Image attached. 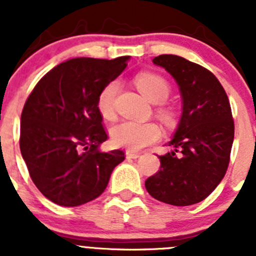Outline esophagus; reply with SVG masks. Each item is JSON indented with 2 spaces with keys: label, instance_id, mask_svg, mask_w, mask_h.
Returning <instances> with one entry per match:
<instances>
[{
  "label": "esophagus",
  "instance_id": "esophagus-1",
  "mask_svg": "<svg viewBox=\"0 0 256 256\" xmlns=\"http://www.w3.org/2000/svg\"><path fill=\"white\" fill-rule=\"evenodd\" d=\"M126 159H137V158H140V154L133 152V151H126Z\"/></svg>",
  "mask_w": 256,
  "mask_h": 256
}]
</instances>
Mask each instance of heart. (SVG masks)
I'll list each match as a JSON object with an SVG mask.
<instances>
[{
	"mask_svg": "<svg viewBox=\"0 0 256 256\" xmlns=\"http://www.w3.org/2000/svg\"><path fill=\"white\" fill-rule=\"evenodd\" d=\"M134 83L138 91L152 104L164 102L170 92L168 82L158 74L141 73L134 78ZM118 83L112 80L101 90L97 97V108L105 119H112L114 116V97ZM160 115L165 120H169L172 118L170 112L165 108L160 112ZM110 136L115 146L137 151L158 141L160 138V130L154 123L122 122L112 126Z\"/></svg>",
	"mask_w": 256,
	"mask_h": 256,
	"instance_id": "b5f03b06",
	"label": "heart"
}]
</instances>
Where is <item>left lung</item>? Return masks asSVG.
Segmentation results:
<instances>
[{"label": "left lung", "instance_id": "left-lung-1", "mask_svg": "<svg viewBox=\"0 0 256 256\" xmlns=\"http://www.w3.org/2000/svg\"><path fill=\"white\" fill-rule=\"evenodd\" d=\"M152 62L177 82L182 115L168 142L173 150L159 156L160 170L144 186L165 204H198L216 190L227 172L234 137L230 101L216 76L201 65L177 55H160Z\"/></svg>", "mask_w": 256, "mask_h": 256}]
</instances>
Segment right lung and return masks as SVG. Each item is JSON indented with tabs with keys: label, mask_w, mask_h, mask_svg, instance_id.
Returning <instances> with one entry per match:
<instances>
[{
	"label": "right lung",
	"mask_w": 256,
	"mask_h": 256,
	"mask_svg": "<svg viewBox=\"0 0 256 256\" xmlns=\"http://www.w3.org/2000/svg\"><path fill=\"white\" fill-rule=\"evenodd\" d=\"M130 56L114 60L76 58L42 76L20 119V151L32 180L61 206H79L105 191L124 152H102L108 140L97 97L126 69Z\"/></svg>",
	"instance_id": "1"
}]
</instances>
